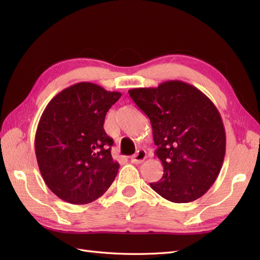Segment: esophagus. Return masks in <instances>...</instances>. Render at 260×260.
Wrapping results in <instances>:
<instances>
[{
    "label": "esophagus",
    "instance_id": "esophagus-1",
    "mask_svg": "<svg viewBox=\"0 0 260 260\" xmlns=\"http://www.w3.org/2000/svg\"><path fill=\"white\" fill-rule=\"evenodd\" d=\"M146 158V152L143 149H139V151L131 157V162L133 164H142Z\"/></svg>",
    "mask_w": 260,
    "mask_h": 260
}]
</instances>
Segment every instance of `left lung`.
<instances>
[{
    "mask_svg": "<svg viewBox=\"0 0 260 260\" xmlns=\"http://www.w3.org/2000/svg\"><path fill=\"white\" fill-rule=\"evenodd\" d=\"M151 120L162 178L151 187L172 203L200 199L214 184L225 154V131L215 104L198 88L179 80L129 90Z\"/></svg>",
    "mask_w": 260,
    "mask_h": 260,
    "instance_id": "left-lung-1",
    "label": "left lung"
}]
</instances>
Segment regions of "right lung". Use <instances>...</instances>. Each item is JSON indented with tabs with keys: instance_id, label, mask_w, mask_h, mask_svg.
<instances>
[{
	"instance_id": "add662e5",
	"label": "right lung",
	"mask_w": 260,
	"mask_h": 260,
	"mask_svg": "<svg viewBox=\"0 0 260 260\" xmlns=\"http://www.w3.org/2000/svg\"><path fill=\"white\" fill-rule=\"evenodd\" d=\"M120 96L95 83L79 82L45 107L36 132V156L44 182L60 200L84 205L113 183L119 164L113 159L114 141L103 125Z\"/></svg>"
}]
</instances>
